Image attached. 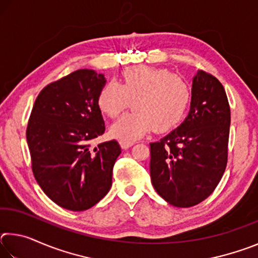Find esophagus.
Returning <instances> with one entry per match:
<instances>
[{
    "label": "esophagus",
    "instance_id": "obj_1",
    "mask_svg": "<svg viewBox=\"0 0 258 258\" xmlns=\"http://www.w3.org/2000/svg\"><path fill=\"white\" fill-rule=\"evenodd\" d=\"M120 147L123 148V149H128L130 147H132L134 145V142H126V141H120Z\"/></svg>",
    "mask_w": 258,
    "mask_h": 258
}]
</instances>
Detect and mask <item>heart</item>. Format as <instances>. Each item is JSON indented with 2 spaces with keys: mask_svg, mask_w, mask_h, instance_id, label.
<instances>
[{
  "mask_svg": "<svg viewBox=\"0 0 258 258\" xmlns=\"http://www.w3.org/2000/svg\"><path fill=\"white\" fill-rule=\"evenodd\" d=\"M190 99V87L182 77L164 68L141 66L125 69L119 83H106L99 91L97 104L102 113L115 118L132 101L133 110L117 120L110 133L120 141L133 142L152 128L157 133L175 128Z\"/></svg>",
  "mask_w": 258,
  "mask_h": 258,
  "instance_id": "heart-1",
  "label": "heart"
}]
</instances>
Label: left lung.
Returning <instances> with one entry per match:
<instances>
[{
	"label": "left lung",
	"mask_w": 258,
	"mask_h": 258,
	"mask_svg": "<svg viewBox=\"0 0 258 258\" xmlns=\"http://www.w3.org/2000/svg\"><path fill=\"white\" fill-rule=\"evenodd\" d=\"M230 121L223 85L198 71L185 119L150 143L151 182L161 198L175 207H191L215 190L228 161Z\"/></svg>",
	"instance_id": "left-lung-1"
}]
</instances>
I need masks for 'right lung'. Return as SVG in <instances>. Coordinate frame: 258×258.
<instances>
[{
	"mask_svg": "<svg viewBox=\"0 0 258 258\" xmlns=\"http://www.w3.org/2000/svg\"><path fill=\"white\" fill-rule=\"evenodd\" d=\"M106 82L92 69L69 74L41 91L28 120L34 176L52 202L69 211H86L108 194L121 152L116 140L90 148L106 130L97 104Z\"/></svg>",
	"mask_w": 258,
	"mask_h": 258,
	"instance_id": "add662e5",
	"label": "right lung"
}]
</instances>
